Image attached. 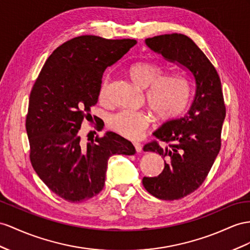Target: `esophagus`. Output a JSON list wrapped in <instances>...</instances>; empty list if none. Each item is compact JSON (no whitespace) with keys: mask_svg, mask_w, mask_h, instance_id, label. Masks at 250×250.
I'll list each match as a JSON object with an SVG mask.
<instances>
[{"mask_svg":"<svg viewBox=\"0 0 250 250\" xmlns=\"http://www.w3.org/2000/svg\"><path fill=\"white\" fill-rule=\"evenodd\" d=\"M134 146H135V150H136L137 152H142V150H143V146H142V144H139V143H134Z\"/></svg>","mask_w":250,"mask_h":250,"instance_id":"esophagus-1","label":"esophagus"}]
</instances>
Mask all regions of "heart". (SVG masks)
Returning a JSON list of instances; mask_svg holds the SVG:
<instances>
[{"label": "heart", "instance_id": "obj_1", "mask_svg": "<svg viewBox=\"0 0 250 250\" xmlns=\"http://www.w3.org/2000/svg\"><path fill=\"white\" fill-rule=\"evenodd\" d=\"M163 69L154 63L139 61L129 69V75L134 84L140 88H148L146 93V102L159 119L175 118L185 111L189 100V88L186 80L178 75L160 77ZM110 84V76L106 75L101 82L99 98H106ZM150 116L145 111L121 110L113 114L108 119V125L115 132L126 138L135 139L150 125Z\"/></svg>", "mask_w": 250, "mask_h": 250}]
</instances>
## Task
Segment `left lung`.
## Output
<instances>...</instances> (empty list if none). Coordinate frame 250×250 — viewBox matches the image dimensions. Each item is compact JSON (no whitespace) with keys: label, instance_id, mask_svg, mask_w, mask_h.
<instances>
[{"label":"left lung","instance_id":"obj_1","mask_svg":"<svg viewBox=\"0 0 250 250\" xmlns=\"http://www.w3.org/2000/svg\"><path fill=\"white\" fill-rule=\"evenodd\" d=\"M145 43L165 60L182 67L194 87L188 112L153 132L167 145L153 142L144 146V151L158 153L165 161L161 174L143 178L144 187L159 200L173 201L195 191L208 175L221 149L226 108L216 69L189 37L162 35L148 38Z\"/></svg>","mask_w":250,"mask_h":250}]
</instances>
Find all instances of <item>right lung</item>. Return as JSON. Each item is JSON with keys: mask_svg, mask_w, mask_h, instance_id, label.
<instances>
[{"mask_svg": "<svg viewBox=\"0 0 250 250\" xmlns=\"http://www.w3.org/2000/svg\"><path fill=\"white\" fill-rule=\"evenodd\" d=\"M136 43L74 38L48 57L31 89L26 117L30 162L41 181L67 202L81 203L104 189L112 155L135 154L131 142L111 131L82 145L79 130L92 117L104 70Z\"/></svg>", "mask_w": 250, "mask_h": 250, "instance_id": "add662e5", "label": "right lung"}]
</instances>
